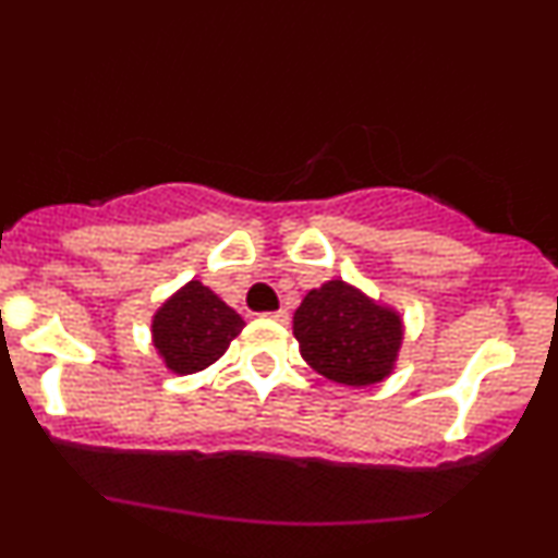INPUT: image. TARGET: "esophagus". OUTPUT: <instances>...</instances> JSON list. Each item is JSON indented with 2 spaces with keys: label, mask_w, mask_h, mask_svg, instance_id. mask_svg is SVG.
<instances>
[{
  "label": "esophagus",
  "mask_w": 558,
  "mask_h": 558,
  "mask_svg": "<svg viewBox=\"0 0 558 558\" xmlns=\"http://www.w3.org/2000/svg\"><path fill=\"white\" fill-rule=\"evenodd\" d=\"M270 319H275V323H288V312L286 310H278V312H270V315H267Z\"/></svg>",
  "instance_id": "1"
}]
</instances>
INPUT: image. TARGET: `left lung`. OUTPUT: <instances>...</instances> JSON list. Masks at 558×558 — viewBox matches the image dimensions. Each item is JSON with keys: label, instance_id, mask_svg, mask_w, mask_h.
<instances>
[{"label": "left lung", "instance_id": "8db88e82", "mask_svg": "<svg viewBox=\"0 0 558 558\" xmlns=\"http://www.w3.org/2000/svg\"><path fill=\"white\" fill-rule=\"evenodd\" d=\"M301 360L315 373L351 388L393 375L403 343V317L341 278L325 280L293 312Z\"/></svg>", "mask_w": 558, "mask_h": 558}]
</instances>
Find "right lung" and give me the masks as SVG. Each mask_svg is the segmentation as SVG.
<instances>
[{
    "label": "right lung",
    "mask_w": 558,
    "mask_h": 558,
    "mask_svg": "<svg viewBox=\"0 0 558 558\" xmlns=\"http://www.w3.org/2000/svg\"><path fill=\"white\" fill-rule=\"evenodd\" d=\"M243 319L202 280H189L151 315V345L175 375L207 369L243 330Z\"/></svg>",
    "instance_id": "right-lung-1"
}]
</instances>
